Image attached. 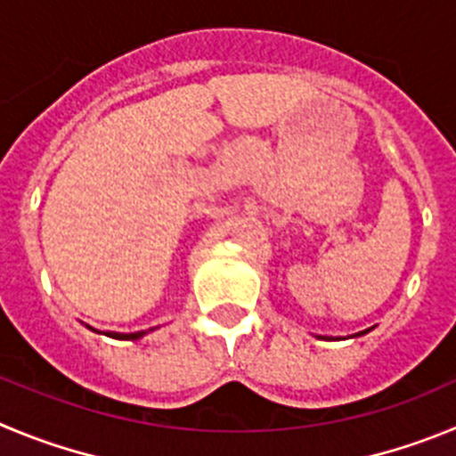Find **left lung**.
I'll return each mask as SVG.
<instances>
[{"mask_svg":"<svg viewBox=\"0 0 456 456\" xmlns=\"http://www.w3.org/2000/svg\"><path fill=\"white\" fill-rule=\"evenodd\" d=\"M370 330H372V327H370ZM370 330H363V331H359V334H354V336H352V338H356V336H363V334H368V331H370Z\"/></svg>","mask_w":456,"mask_h":456,"instance_id":"8db88e82","label":"left lung"}]
</instances>
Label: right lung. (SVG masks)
I'll return each mask as SVG.
<instances>
[{"mask_svg":"<svg viewBox=\"0 0 456 456\" xmlns=\"http://www.w3.org/2000/svg\"><path fill=\"white\" fill-rule=\"evenodd\" d=\"M86 327H88V325H86ZM88 330H93V327H88ZM93 331H97V330H93ZM147 331H151V330L134 331V334H118V331H110V334H106V336H110V338H118V340H138V338H142Z\"/></svg>","mask_w":456,"mask_h":456,"instance_id":"add662e5","label":"right lung"}]
</instances>
